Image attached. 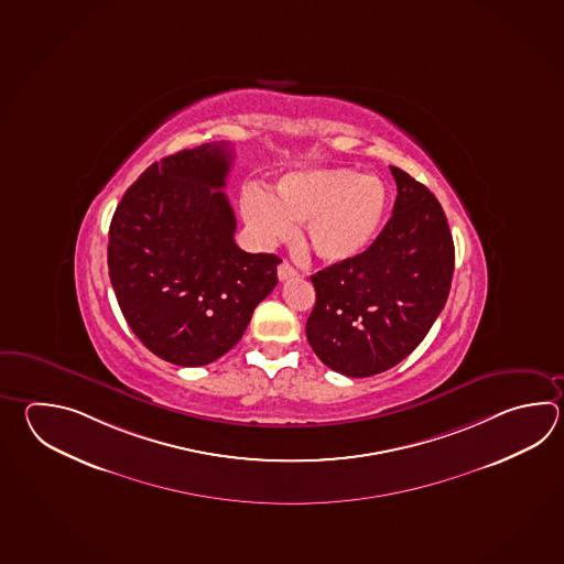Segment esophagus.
<instances>
[{
  "mask_svg": "<svg viewBox=\"0 0 564 564\" xmlns=\"http://www.w3.org/2000/svg\"><path fill=\"white\" fill-rule=\"evenodd\" d=\"M276 276H279V281H288V279L297 276V271H295L288 261H283V263L276 267Z\"/></svg>",
  "mask_w": 564,
  "mask_h": 564,
  "instance_id": "esophagus-1",
  "label": "esophagus"
}]
</instances>
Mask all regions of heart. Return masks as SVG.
<instances>
[{"mask_svg":"<svg viewBox=\"0 0 564 564\" xmlns=\"http://www.w3.org/2000/svg\"><path fill=\"white\" fill-rule=\"evenodd\" d=\"M390 193L378 174L345 166H317L283 174L273 195L251 184L242 191L241 215L263 247L293 237L303 223L305 249L325 263L356 259L380 235Z\"/></svg>","mask_w":564,"mask_h":564,"instance_id":"1","label":"heart"}]
</instances>
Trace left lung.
I'll list each match as a JSON object with an SVG mask.
<instances>
[{
  "label": "left lung",
  "instance_id": "obj_1",
  "mask_svg": "<svg viewBox=\"0 0 564 564\" xmlns=\"http://www.w3.org/2000/svg\"><path fill=\"white\" fill-rule=\"evenodd\" d=\"M391 219L364 253L311 275L305 334L315 356L347 378L393 368L422 344L444 310L454 241L436 196L398 166Z\"/></svg>",
  "mask_w": 564,
  "mask_h": 564
}]
</instances>
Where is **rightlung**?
I'll return each mask as SVG.
<instances>
[{
    "label": "right lung",
    "mask_w": 564,
    "mask_h": 564,
    "mask_svg": "<svg viewBox=\"0 0 564 564\" xmlns=\"http://www.w3.org/2000/svg\"><path fill=\"white\" fill-rule=\"evenodd\" d=\"M229 144L181 150L150 164L116 207L108 271L130 329L174 366H207L239 344L275 289L271 253H245L223 193Z\"/></svg>",
    "instance_id": "right-lung-1"
}]
</instances>
